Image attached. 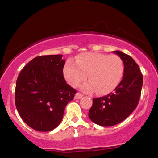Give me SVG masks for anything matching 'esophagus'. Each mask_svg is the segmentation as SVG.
Masks as SVG:
<instances>
[{
  "mask_svg": "<svg viewBox=\"0 0 158 158\" xmlns=\"http://www.w3.org/2000/svg\"><path fill=\"white\" fill-rule=\"evenodd\" d=\"M83 97H84V95H83L82 94L77 93L75 95V99H81V98H82Z\"/></svg>",
  "mask_w": 158,
  "mask_h": 158,
  "instance_id": "obj_1",
  "label": "esophagus"
}]
</instances>
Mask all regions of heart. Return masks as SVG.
Here are the masks:
<instances>
[{
  "label": "heart",
  "mask_w": 158,
  "mask_h": 158,
  "mask_svg": "<svg viewBox=\"0 0 158 158\" xmlns=\"http://www.w3.org/2000/svg\"><path fill=\"white\" fill-rule=\"evenodd\" d=\"M123 63L119 56L98 52H85L77 56L76 63L68 60L63 68V75L70 86L77 87L88 79L89 81L81 86L87 93L97 90L105 95L115 89L123 74Z\"/></svg>",
  "instance_id": "obj_1"
}]
</instances>
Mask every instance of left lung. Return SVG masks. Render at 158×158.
<instances>
[{"label": "left lung", "mask_w": 158, "mask_h": 158, "mask_svg": "<svg viewBox=\"0 0 158 158\" xmlns=\"http://www.w3.org/2000/svg\"><path fill=\"white\" fill-rule=\"evenodd\" d=\"M124 64L122 81L113 93L94 98L88 117L102 126H112L126 119L138 105L143 86V75L139 66L130 56L116 50Z\"/></svg>", "instance_id": "1"}]
</instances>
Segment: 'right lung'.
Returning a JSON list of instances; mask_svg holds the SVG:
<instances>
[{
    "instance_id": "1",
    "label": "right lung",
    "mask_w": 158,
    "mask_h": 158,
    "mask_svg": "<svg viewBox=\"0 0 158 158\" xmlns=\"http://www.w3.org/2000/svg\"><path fill=\"white\" fill-rule=\"evenodd\" d=\"M64 64L62 55L37 56L18 77L16 108L23 120L36 131H52L59 126L65 107L77 93L65 81Z\"/></svg>"
}]
</instances>
